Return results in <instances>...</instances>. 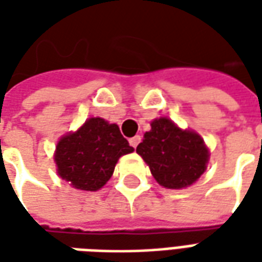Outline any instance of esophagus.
Segmentation results:
<instances>
[{
	"label": "esophagus",
	"instance_id": "obj_1",
	"mask_svg": "<svg viewBox=\"0 0 262 262\" xmlns=\"http://www.w3.org/2000/svg\"><path fill=\"white\" fill-rule=\"evenodd\" d=\"M140 142H142V136H139V135H136L135 137H132L130 140H129V143H130V146L133 148H136L137 144H139Z\"/></svg>",
	"mask_w": 262,
	"mask_h": 262
}]
</instances>
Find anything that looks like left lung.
Wrapping results in <instances>:
<instances>
[{"label": "left lung", "mask_w": 262, "mask_h": 262, "mask_svg": "<svg viewBox=\"0 0 262 262\" xmlns=\"http://www.w3.org/2000/svg\"><path fill=\"white\" fill-rule=\"evenodd\" d=\"M136 151L150 167L156 181L168 189L192 185L209 161L202 137L193 130H182L168 118L151 122V130L144 133Z\"/></svg>", "instance_id": "8db88e82"}]
</instances>
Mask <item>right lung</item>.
I'll use <instances>...</instances> for the list:
<instances>
[{"label":"right lung","instance_id":"obj_1","mask_svg":"<svg viewBox=\"0 0 262 262\" xmlns=\"http://www.w3.org/2000/svg\"><path fill=\"white\" fill-rule=\"evenodd\" d=\"M133 151L119 126L102 118H90L56 146L57 174L81 191H98L112 177L118 160Z\"/></svg>","mask_w":262,"mask_h":262}]
</instances>
